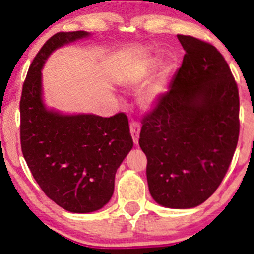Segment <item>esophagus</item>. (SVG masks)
Returning <instances> with one entry per match:
<instances>
[{"mask_svg":"<svg viewBox=\"0 0 254 254\" xmlns=\"http://www.w3.org/2000/svg\"><path fill=\"white\" fill-rule=\"evenodd\" d=\"M139 125L136 123V122H132V123L130 124V132H131V136H132V141L133 143L136 145L138 144V138H139Z\"/></svg>","mask_w":254,"mask_h":254,"instance_id":"34e87169","label":"esophagus"}]
</instances>
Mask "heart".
<instances>
[{
	"label": "heart",
	"instance_id": "obj_1",
	"mask_svg": "<svg viewBox=\"0 0 254 254\" xmlns=\"http://www.w3.org/2000/svg\"><path fill=\"white\" fill-rule=\"evenodd\" d=\"M160 60L157 57H144L136 61L123 78V84L127 88H141L147 84L155 74ZM173 70V64L166 63L160 72L159 77L150 83L138 97V105L143 111H153L159 103L167 87L170 76Z\"/></svg>",
	"mask_w": 254,
	"mask_h": 254
}]
</instances>
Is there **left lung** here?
I'll list each match as a JSON object with an SVG mask.
<instances>
[{
	"mask_svg": "<svg viewBox=\"0 0 254 254\" xmlns=\"http://www.w3.org/2000/svg\"><path fill=\"white\" fill-rule=\"evenodd\" d=\"M183 64L143 119L139 147L149 192L170 209L200 205L226 176L239 138V92L215 46L178 34Z\"/></svg>",
	"mask_w": 254,
	"mask_h": 254,
	"instance_id": "obj_1",
	"label": "left lung"
}]
</instances>
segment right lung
I'll return each instance as SVG.
<instances>
[{"label": "right lung", "instance_id": "right-lung-1", "mask_svg": "<svg viewBox=\"0 0 254 254\" xmlns=\"http://www.w3.org/2000/svg\"><path fill=\"white\" fill-rule=\"evenodd\" d=\"M90 37L89 32H60L34 57L20 100L21 149L38 185L61 208L75 214L97 211L115 191L116 172L132 149L124 113L104 118L63 113L44 101L42 70L57 49Z\"/></svg>", "mask_w": 254, "mask_h": 254}]
</instances>
